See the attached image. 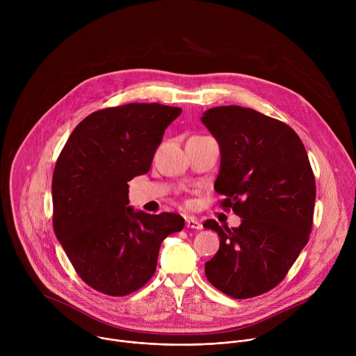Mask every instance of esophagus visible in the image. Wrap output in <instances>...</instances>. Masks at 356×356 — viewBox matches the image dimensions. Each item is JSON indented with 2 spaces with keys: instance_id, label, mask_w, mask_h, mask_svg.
Listing matches in <instances>:
<instances>
[{
  "instance_id": "esophagus-1",
  "label": "esophagus",
  "mask_w": 356,
  "mask_h": 356,
  "mask_svg": "<svg viewBox=\"0 0 356 356\" xmlns=\"http://www.w3.org/2000/svg\"><path fill=\"white\" fill-rule=\"evenodd\" d=\"M186 227L187 228H193V229H201L202 228L201 222L197 218H194V217H187L186 218Z\"/></svg>"
}]
</instances>
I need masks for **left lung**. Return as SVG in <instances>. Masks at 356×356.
<instances>
[{
    "instance_id": "obj_1",
    "label": "left lung",
    "mask_w": 356,
    "mask_h": 356,
    "mask_svg": "<svg viewBox=\"0 0 356 356\" xmlns=\"http://www.w3.org/2000/svg\"><path fill=\"white\" fill-rule=\"evenodd\" d=\"M201 122L217 139L221 165L214 190L241 225L216 231L220 249L206 264L209 282L234 298L276 287L309 242L316 202L314 173L298 135L284 122L239 106L207 110Z\"/></svg>"
}]
</instances>
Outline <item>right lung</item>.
<instances>
[{"label":"right lung","instance_id":"1","mask_svg":"<svg viewBox=\"0 0 356 356\" xmlns=\"http://www.w3.org/2000/svg\"><path fill=\"white\" fill-rule=\"evenodd\" d=\"M181 108L125 104L86 117L58 158L54 228L77 275L94 290L127 296L154 276L163 239L184 227L175 213L129 207L128 181L149 172Z\"/></svg>","mask_w":356,"mask_h":356}]
</instances>
